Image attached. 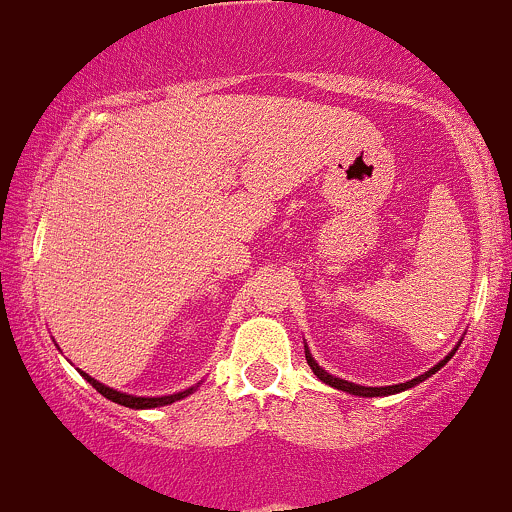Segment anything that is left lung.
<instances>
[{"instance_id": "1", "label": "left lung", "mask_w": 512, "mask_h": 512, "mask_svg": "<svg viewBox=\"0 0 512 512\" xmlns=\"http://www.w3.org/2000/svg\"><path fill=\"white\" fill-rule=\"evenodd\" d=\"M456 348H459V346H456ZM456 348H454V351H451L449 355H446L444 360H439V363L434 365V368H429L427 373H424V375H419V378H412V380H407V383H400V385H387V387H365V385H355V383H348V380H341V378H333V375H328L326 370L321 368V365L316 363L314 358H311L309 348H306V346H304V353H306V363L311 365V370H314V375H316V378L321 380V383H326V385L336 387V390L351 392V395H358V397H385V395H395V392H402V390H410V387L419 385V383H422V380L432 378V375L437 373L439 368H444V365L449 363V358H451V355L456 353Z\"/></svg>"}]
</instances>
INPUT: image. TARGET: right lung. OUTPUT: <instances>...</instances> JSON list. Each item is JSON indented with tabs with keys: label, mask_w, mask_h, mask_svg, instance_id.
Returning <instances> with one entry per match:
<instances>
[{
	"label": "right lung",
	"mask_w": 512,
	"mask_h": 512,
	"mask_svg": "<svg viewBox=\"0 0 512 512\" xmlns=\"http://www.w3.org/2000/svg\"><path fill=\"white\" fill-rule=\"evenodd\" d=\"M80 375H83V378L88 380V383L93 385L102 397H107V400L117 402V405H122V407H129V410H152V407L171 405V402H176V400H184V397L191 395V392L198 387V385L196 387H188V390H184V392H176V395H164V397H137V395H127V392L112 390V387L102 385L95 378H90V375L83 373V370H80Z\"/></svg>",
	"instance_id": "add662e5"
}]
</instances>
